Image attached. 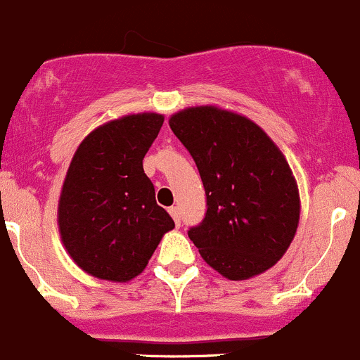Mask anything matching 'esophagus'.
Masks as SVG:
<instances>
[{
  "mask_svg": "<svg viewBox=\"0 0 360 360\" xmlns=\"http://www.w3.org/2000/svg\"><path fill=\"white\" fill-rule=\"evenodd\" d=\"M169 215H172L173 220H175L176 227H180V224H181V220H180V208H176V206H172V208H169Z\"/></svg>",
  "mask_w": 360,
  "mask_h": 360,
  "instance_id": "1",
  "label": "esophagus"
}]
</instances>
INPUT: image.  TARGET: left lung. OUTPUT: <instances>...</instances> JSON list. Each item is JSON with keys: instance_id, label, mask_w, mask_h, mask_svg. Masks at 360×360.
I'll return each instance as SVG.
<instances>
[{"instance_id": "obj_1", "label": "left lung", "mask_w": 360, "mask_h": 360, "mask_svg": "<svg viewBox=\"0 0 360 360\" xmlns=\"http://www.w3.org/2000/svg\"><path fill=\"white\" fill-rule=\"evenodd\" d=\"M169 127L194 159L206 215L188 229L206 264L229 280L275 266L296 236L300 191L289 162L255 122L217 106L175 113Z\"/></svg>"}]
</instances>
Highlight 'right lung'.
Instances as JSON below:
<instances>
[{
    "instance_id": "add662e5",
    "label": "right lung",
    "mask_w": 360,
    "mask_h": 360,
    "mask_svg": "<svg viewBox=\"0 0 360 360\" xmlns=\"http://www.w3.org/2000/svg\"><path fill=\"white\" fill-rule=\"evenodd\" d=\"M162 122L159 113L110 120L89 133L71 159L58 206L60 240L75 264L96 278L133 280L175 227L143 172Z\"/></svg>"
}]
</instances>
